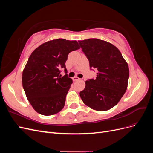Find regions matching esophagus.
Returning a JSON list of instances; mask_svg holds the SVG:
<instances>
[{"label":"esophagus","instance_id":"esophagus-1","mask_svg":"<svg viewBox=\"0 0 153 153\" xmlns=\"http://www.w3.org/2000/svg\"><path fill=\"white\" fill-rule=\"evenodd\" d=\"M73 81H76V80H80V78H78V76H74V77H73Z\"/></svg>","mask_w":153,"mask_h":153}]
</instances>
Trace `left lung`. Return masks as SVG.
Masks as SVG:
<instances>
[{
	"mask_svg": "<svg viewBox=\"0 0 153 153\" xmlns=\"http://www.w3.org/2000/svg\"><path fill=\"white\" fill-rule=\"evenodd\" d=\"M89 61L97 71L96 79L85 81L80 92L87 106L97 111H106L116 105L126 92L129 79L128 63L121 52L110 43L92 38L78 41Z\"/></svg>",
	"mask_w": 153,
	"mask_h": 153,
	"instance_id": "left-lung-1",
	"label": "left lung"
}]
</instances>
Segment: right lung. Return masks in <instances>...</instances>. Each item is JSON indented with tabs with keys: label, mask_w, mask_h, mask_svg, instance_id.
Instances as JSON below:
<instances>
[{
	"label": "right lung",
	"mask_w": 153,
	"mask_h": 153,
	"mask_svg": "<svg viewBox=\"0 0 153 153\" xmlns=\"http://www.w3.org/2000/svg\"><path fill=\"white\" fill-rule=\"evenodd\" d=\"M80 47L76 41L51 40L36 48L28 59L22 73V85L29 103L37 112L43 115L57 114L65 105L66 96L73 83L66 73L68 55Z\"/></svg>",
	"instance_id": "add662e5"
}]
</instances>
